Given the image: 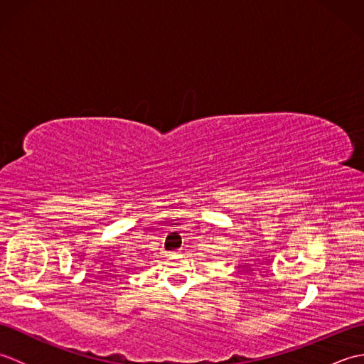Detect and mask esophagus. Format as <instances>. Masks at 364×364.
I'll list each match as a JSON object with an SVG mask.
<instances>
[{"mask_svg": "<svg viewBox=\"0 0 364 364\" xmlns=\"http://www.w3.org/2000/svg\"><path fill=\"white\" fill-rule=\"evenodd\" d=\"M173 255H175V252H167V253H166V257H168V258H170V257H173Z\"/></svg>", "mask_w": 364, "mask_h": 364, "instance_id": "1", "label": "esophagus"}]
</instances>
